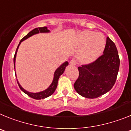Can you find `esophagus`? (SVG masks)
Wrapping results in <instances>:
<instances>
[{
	"mask_svg": "<svg viewBox=\"0 0 131 131\" xmlns=\"http://www.w3.org/2000/svg\"><path fill=\"white\" fill-rule=\"evenodd\" d=\"M69 63H70L71 66H75L77 64V61L75 60H71L70 62H69Z\"/></svg>",
	"mask_w": 131,
	"mask_h": 131,
	"instance_id": "obj_1",
	"label": "esophagus"
}]
</instances>
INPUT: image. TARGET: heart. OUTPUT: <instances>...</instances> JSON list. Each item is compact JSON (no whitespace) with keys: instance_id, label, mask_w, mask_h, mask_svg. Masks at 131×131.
<instances>
[{"instance_id":"obj_1","label":"heart","mask_w":131,"mask_h":131,"mask_svg":"<svg viewBox=\"0 0 131 131\" xmlns=\"http://www.w3.org/2000/svg\"><path fill=\"white\" fill-rule=\"evenodd\" d=\"M77 45L83 47L79 54V59L82 63H90L102 53L106 45V39L102 33L93 31H83L78 36Z\"/></svg>"}]
</instances>
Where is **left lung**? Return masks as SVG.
Masks as SVG:
<instances>
[{"mask_svg": "<svg viewBox=\"0 0 131 131\" xmlns=\"http://www.w3.org/2000/svg\"><path fill=\"white\" fill-rule=\"evenodd\" d=\"M120 60L115 43L107 37L102 55L95 61L79 67V77L74 83L78 94L96 98L110 91L116 81Z\"/></svg>", "mask_w": 131, "mask_h": 131, "instance_id": "left-lung-1", "label": "left lung"}]
</instances>
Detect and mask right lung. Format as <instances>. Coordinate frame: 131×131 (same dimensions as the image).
Returning <instances> with one entry per match:
<instances>
[{"label":"right lung","instance_id":"obj_1","mask_svg":"<svg viewBox=\"0 0 131 131\" xmlns=\"http://www.w3.org/2000/svg\"><path fill=\"white\" fill-rule=\"evenodd\" d=\"M49 32V30L47 29V27H38V28H35L34 29H33L32 31H31L28 34L25 35L24 38H23L21 40H20L19 45H18V47H17V49H16V53L14 54V69H15V61H16V53H17V51H18V47H19V45L23 40H25L27 38L30 37L31 36L35 34H37L39 33H48ZM69 63L68 62H66L63 63L62 65H61L56 70L55 73H54V79H53V81L52 83V84H50V86L47 89H46L45 91H42V92H38V93H32V92H27L25 90V89H23L21 85L19 84V83L18 82V84L19 85V87L20 88V89L24 93H25L27 95H28L29 96H30L31 98H33V99H35V100H40V99H44V98H46L47 97L50 96V95H52L53 93L55 91L58 85V79L60 78V76L62 75V73L64 71L65 69L66 68L67 66H68Z\"/></svg>","mask_w":131,"mask_h":131}]
</instances>
